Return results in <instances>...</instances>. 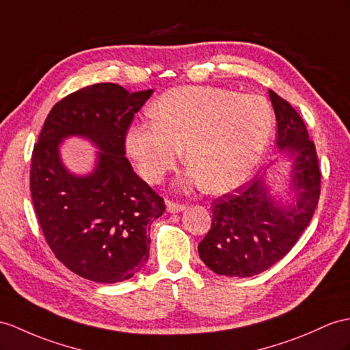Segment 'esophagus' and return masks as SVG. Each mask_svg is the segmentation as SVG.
<instances>
[{
	"label": "esophagus",
	"instance_id": "34e87169",
	"mask_svg": "<svg viewBox=\"0 0 350 350\" xmlns=\"http://www.w3.org/2000/svg\"><path fill=\"white\" fill-rule=\"evenodd\" d=\"M184 209H185V204H183V203H176V202H172V200L167 202V211L169 212H180V211H184Z\"/></svg>",
	"mask_w": 350,
	"mask_h": 350
}]
</instances>
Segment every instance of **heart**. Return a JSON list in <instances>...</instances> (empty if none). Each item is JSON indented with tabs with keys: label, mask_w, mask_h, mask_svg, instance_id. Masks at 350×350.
I'll return each mask as SVG.
<instances>
[{
	"label": "heart",
	"mask_w": 350,
	"mask_h": 350,
	"mask_svg": "<svg viewBox=\"0 0 350 350\" xmlns=\"http://www.w3.org/2000/svg\"><path fill=\"white\" fill-rule=\"evenodd\" d=\"M151 123L132 126L126 150L141 176L159 184L185 150L191 163L183 187L226 193L248 181L261 163L275 118L260 95L211 86L167 90L150 108Z\"/></svg>",
	"instance_id": "obj_1"
}]
</instances>
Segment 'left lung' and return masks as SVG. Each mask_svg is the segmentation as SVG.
I'll use <instances>...</instances> for the list:
<instances>
[{
  "instance_id": "1",
  "label": "left lung",
  "mask_w": 350,
  "mask_h": 350,
  "mask_svg": "<svg viewBox=\"0 0 350 350\" xmlns=\"http://www.w3.org/2000/svg\"><path fill=\"white\" fill-rule=\"evenodd\" d=\"M269 95L278 123V147L295 159L297 200L291 208L278 206L260 175L212 202V226L198 250L217 275L250 278L273 266L293 250L318 206L322 174L314 142L294 107L273 90Z\"/></svg>"
}]
</instances>
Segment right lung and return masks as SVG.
Returning <instances> with one entry per match:
<instances>
[{
    "instance_id": "add662e5",
    "label": "right lung",
    "mask_w": 350,
    "mask_h": 350,
    "mask_svg": "<svg viewBox=\"0 0 350 350\" xmlns=\"http://www.w3.org/2000/svg\"><path fill=\"white\" fill-rule=\"evenodd\" d=\"M151 95L114 83L72 92L50 111L32 150L29 189L42 236L66 269L93 282H122L139 271L150 226L166 209L124 157L127 131ZM68 134L88 135L101 150L86 178L68 174L58 159Z\"/></svg>"
}]
</instances>
